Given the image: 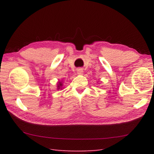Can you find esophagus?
Segmentation results:
<instances>
[{
	"label": "esophagus",
	"mask_w": 154,
	"mask_h": 154,
	"mask_svg": "<svg viewBox=\"0 0 154 154\" xmlns=\"http://www.w3.org/2000/svg\"><path fill=\"white\" fill-rule=\"evenodd\" d=\"M77 73L78 75H83V69H82V68H79V69H78L77 70Z\"/></svg>",
	"instance_id": "obj_1"
}]
</instances>
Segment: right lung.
Here are the masks:
<instances>
[{
    "label": "right lung",
    "instance_id": "obj_1",
    "mask_svg": "<svg viewBox=\"0 0 154 154\" xmlns=\"http://www.w3.org/2000/svg\"><path fill=\"white\" fill-rule=\"evenodd\" d=\"M62 85H63V83H62L61 82H59L58 83V84H57V89H58V90L62 89Z\"/></svg>",
    "mask_w": 154,
    "mask_h": 154
}]
</instances>
